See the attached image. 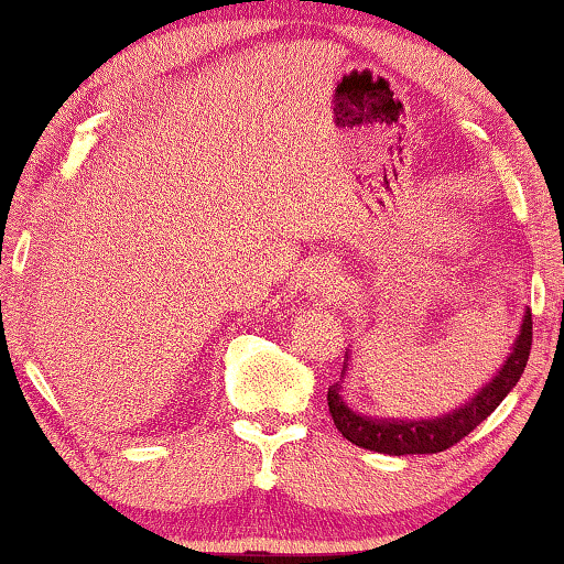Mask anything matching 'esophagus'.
Instances as JSON below:
<instances>
[{
    "mask_svg": "<svg viewBox=\"0 0 564 564\" xmlns=\"http://www.w3.org/2000/svg\"><path fill=\"white\" fill-rule=\"evenodd\" d=\"M308 289L313 293H318L321 299H326V301L336 299L338 291H340L338 279H336V269H333V265H328V263L316 265V269H313L311 275H308Z\"/></svg>",
    "mask_w": 564,
    "mask_h": 564,
    "instance_id": "1",
    "label": "esophagus"
}]
</instances>
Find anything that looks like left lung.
<instances>
[{
	"label": "left lung",
	"instance_id": "obj_1",
	"mask_svg": "<svg viewBox=\"0 0 564 564\" xmlns=\"http://www.w3.org/2000/svg\"><path fill=\"white\" fill-rule=\"evenodd\" d=\"M532 348V313L524 311L520 336L514 340L510 358L505 360L492 383L485 386L470 403L455 413L433 420H383L358 415L343 403L340 380L328 388V410L338 433L352 445L386 455H431L443 453L470 435L477 425L498 408L505 395L518 386Z\"/></svg>",
	"mask_w": 564,
	"mask_h": 564
}]
</instances>
